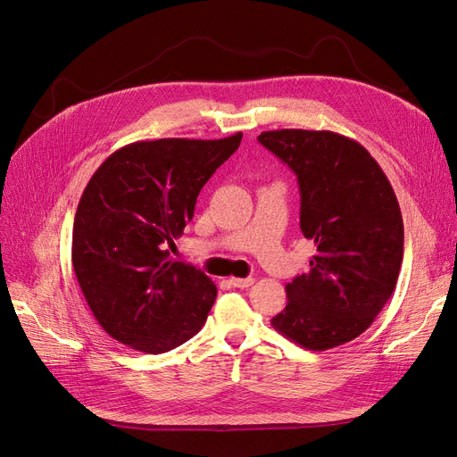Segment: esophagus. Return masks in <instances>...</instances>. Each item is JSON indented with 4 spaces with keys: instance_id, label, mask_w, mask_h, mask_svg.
Listing matches in <instances>:
<instances>
[{
    "instance_id": "esophagus-1",
    "label": "esophagus",
    "mask_w": 457,
    "mask_h": 457,
    "mask_svg": "<svg viewBox=\"0 0 457 457\" xmlns=\"http://www.w3.org/2000/svg\"><path fill=\"white\" fill-rule=\"evenodd\" d=\"M254 282L253 277H247V278H240V277H230V285L234 288H249Z\"/></svg>"
}]
</instances>
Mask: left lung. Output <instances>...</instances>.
Segmentation results:
<instances>
[{"mask_svg":"<svg viewBox=\"0 0 457 457\" xmlns=\"http://www.w3.org/2000/svg\"><path fill=\"white\" fill-rule=\"evenodd\" d=\"M258 141L297 177L311 270L287 285L273 329L325 352L362 335L393 295L403 221L393 186L361 143L329 129H271Z\"/></svg>","mask_w":457,"mask_h":457,"instance_id":"left-lung-1","label":"left lung"}]
</instances>
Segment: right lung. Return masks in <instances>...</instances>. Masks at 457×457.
<instances>
[{
  "instance_id": "right-lung-1",
  "label": "right lung",
  "mask_w": 457,
  "mask_h": 457,
  "mask_svg": "<svg viewBox=\"0 0 457 457\" xmlns=\"http://www.w3.org/2000/svg\"><path fill=\"white\" fill-rule=\"evenodd\" d=\"M242 137L129 143L83 189L72 266L93 316L120 344L156 355L203 329L217 288L201 270L170 260L167 247L184 234L203 186Z\"/></svg>"
}]
</instances>
